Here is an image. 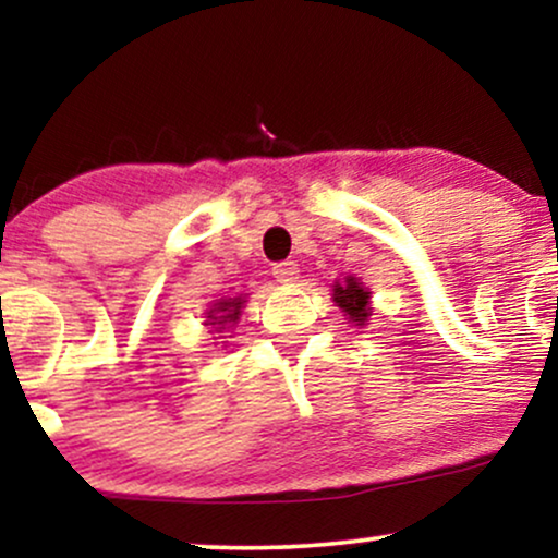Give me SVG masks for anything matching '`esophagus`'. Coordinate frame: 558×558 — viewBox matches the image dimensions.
Masks as SVG:
<instances>
[{
	"label": "esophagus",
	"mask_w": 558,
	"mask_h": 558,
	"mask_svg": "<svg viewBox=\"0 0 558 558\" xmlns=\"http://www.w3.org/2000/svg\"><path fill=\"white\" fill-rule=\"evenodd\" d=\"M272 275L278 283L291 286V283H295V278H299V265L291 263V259H288V263H278L272 267Z\"/></svg>",
	"instance_id": "esophagus-1"
}]
</instances>
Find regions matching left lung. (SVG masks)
I'll return each mask as SVG.
<instances>
[{
  "mask_svg": "<svg viewBox=\"0 0 558 558\" xmlns=\"http://www.w3.org/2000/svg\"><path fill=\"white\" fill-rule=\"evenodd\" d=\"M331 301L342 308V316L352 327H368L373 308H371V288L355 275H344V280H335L331 286Z\"/></svg>",
  "mask_w": 558,
  "mask_h": 558,
  "instance_id": "1",
  "label": "left lung"
}]
</instances>
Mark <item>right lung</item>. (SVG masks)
<instances>
[{
	"label": "right lung",
	"instance_id": "add662e5",
	"mask_svg": "<svg viewBox=\"0 0 558 558\" xmlns=\"http://www.w3.org/2000/svg\"><path fill=\"white\" fill-rule=\"evenodd\" d=\"M246 303V293H239L234 299H218L208 303L206 308V327L210 335H223V331H231L236 327V322L242 319V308Z\"/></svg>",
	"mask_w": 558,
	"mask_h": 558
}]
</instances>
